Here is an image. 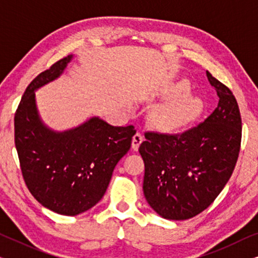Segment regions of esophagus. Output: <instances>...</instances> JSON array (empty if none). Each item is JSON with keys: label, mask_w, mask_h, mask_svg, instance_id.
<instances>
[{"label": "esophagus", "mask_w": 258, "mask_h": 258, "mask_svg": "<svg viewBox=\"0 0 258 258\" xmlns=\"http://www.w3.org/2000/svg\"><path fill=\"white\" fill-rule=\"evenodd\" d=\"M143 142V135L142 134H141L140 132H137L135 135H134V137H133V142H132V148L135 151H137L139 150V147H140V144Z\"/></svg>", "instance_id": "esophagus-1"}]
</instances>
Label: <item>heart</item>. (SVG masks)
I'll return each instance as SVG.
<instances>
[{"instance_id":"1","label":"heart","mask_w":258,"mask_h":258,"mask_svg":"<svg viewBox=\"0 0 258 258\" xmlns=\"http://www.w3.org/2000/svg\"><path fill=\"white\" fill-rule=\"evenodd\" d=\"M190 89L191 86L188 81L182 80L164 91L168 101L158 105L151 115L155 128L162 133H177L200 117L206 103L202 97L190 95Z\"/></svg>"}]
</instances>
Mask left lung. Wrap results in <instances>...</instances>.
<instances>
[{"label": "left lung", "instance_id": "8db88e82", "mask_svg": "<svg viewBox=\"0 0 258 258\" xmlns=\"http://www.w3.org/2000/svg\"><path fill=\"white\" fill-rule=\"evenodd\" d=\"M207 76L220 101L204 122L174 135L147 132L139 149L144 196L167 220H188L206 210L231 177L241 149L237 101L209 72Z\"/></svg>", "mask_w": 258, "mask_h": 258}]
</instances>
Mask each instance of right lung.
<instances>
[{
    "instance_id": "obj_1",
    "label": "right lung",
    "mask_w": 258,
    "mask_h": 258,
    "mask_svg": "<svg viewBox=\"0 0 258 258\" xmlns=\"http://www.w3.org/2000/svg\"><path fill=\"white\" fill-rule=\"evenodd\" d=\"M72 55L31 81L16 109L15 147L27 188L42 206L75 216L93 208L107 190L117 162L128 153L136 130L97 117L64 133L43 125L35 90L62 74Z\"/></svg>"
}]
</instances>
